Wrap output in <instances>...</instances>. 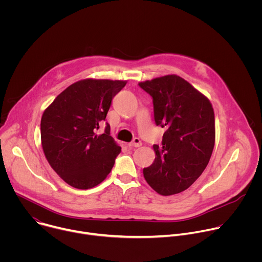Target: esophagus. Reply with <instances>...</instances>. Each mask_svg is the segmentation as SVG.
Here are the masks:
<instances>
[{
    "mask_svg": "<svg viewBox=\"0 0 262 262\" xmlns=\"http://www.w3.org/2000/svg\"><path fill=\"white\" fill-rule=\"evenodd\" d=\"M128 147H140L142 145V142L139 138H135L132 142H129L128 144Z\"/></svg>",
    "mask_w": 262,
    "mask_h": 262,
    "instance_id": "esophagus-1",
    "label": "esophagus"
}]
</instances>
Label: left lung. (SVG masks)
<instances>
[{"label": "left lung", "instance_id": "8db88e82", "mask_svg": "<svg viewBox=\"0 0 262 262\" xmlns=\"http://www.w3.org/2000/svg\"><path fill=\"white\" fill-rule=\"evenodd\" d=\"M139 86L152 97L156 124L166 127L162 145H154V164L143 169L144 177L161 195L178 194L190 188L210 160L213 108L203 94L175 74Z\"/></svg>", "mask_w": 262, "mask_h": 262}]
</instances>
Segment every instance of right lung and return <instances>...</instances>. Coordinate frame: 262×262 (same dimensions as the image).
<instances>
[{
	"label": "right lung",
	"mask_w": 262,
	"mask_h": 262,
	"mask_svg": "<svg viewBox=\"0 0 262 262\" xmlns=\"http://www.w3.org/2000/svg\"><path fill=\"white\" fill-rule=\"evenodd\" d=\"M125 81L87 79L70 85L45 111L40 123L43 152L51 167L69 185L88 190L111 172L121 152L105 121L112 99Z\"/></svg>",
	"instance_id": "right-lung-1"
}]
</instances>
